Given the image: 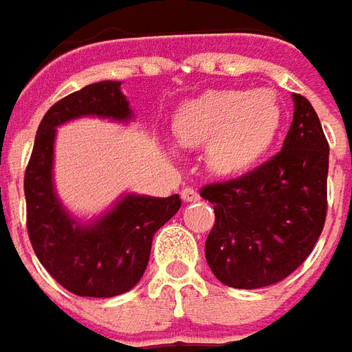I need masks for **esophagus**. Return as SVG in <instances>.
Returning a JSON list of instances; mask_svg holds the SVG:
<instances>
[{
    "instance_id": "esophagus-1",
    "label": "esophagus",
    "mask_w": 352,
    "mask_h": 352,
    "mask_svg": "<svg viewBox=\"0 0 352 352\" xmlns=\"http://www.w3.org/2000/svg\"><path fill=\"white\" fill-rule=\"evenodd\" d=\"M201 197H199V191L193 188H186L182 189V201L184 203H195V201H199Z\"/></svg>"
}]
</instances>
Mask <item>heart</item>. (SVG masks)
Here are the masks:
<instances>
[{
    "label": "heart",
    "mask_w": 352,
    "mask_h": 352,
    "mask_svg": "<svg viewBox=\"0 0 352 352\" xmlns=\"http://www.w3.org/2000/svg\"><path fill=\"white\" fill-rule=\"evenodd\" d=\"M283 124V106L269 89H220L184 102L174 134L186 148L206 146V166L218 176H239L260 163Z\"/></svg>",
    "instance_id": "1"
}]
</instances>
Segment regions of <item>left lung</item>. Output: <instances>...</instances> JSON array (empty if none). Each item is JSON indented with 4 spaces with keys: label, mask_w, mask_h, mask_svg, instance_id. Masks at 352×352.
<instances>
[{
    "label": "left lung",
    "mask_w": 352,
    "mask_h": 352,
    "mask_svg": "<svg viewBox=\"0 0 352 352\" xmlns=\"http://www.w3.org/2000/svg\"><path fill=\"white\" fill-rule=\"evenodd\" d=\"M292 100L294 119L280 153L236 180L201 189L216 214L204 256L231 288L280 283L307 260L322 233L330 148L311 102L301 94Z\"/></svg>",
    "instance_id": "1"
}]
</instances>
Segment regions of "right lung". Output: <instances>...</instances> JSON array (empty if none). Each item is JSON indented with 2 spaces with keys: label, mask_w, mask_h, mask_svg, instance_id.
<instances>
[{
  "label": "right lung",
  "mask_w": 352,
  "mask_h": 352,
  "mask_svg": "<svg viewBox=\"0 0 352 352\" xmlns=\"http://www.w3.org/2000/svg\"><path fill=\"white\" fill-rule=\"evenodd\" d=\"M81 117L131 123L134 111L121 81H98L56 102L37 129L24 174L28 235L36 256L54 280L83 298H113L140 283L151 241L180 210V195L124 193L91 220L74 216L54 188L56 129Z\"/></svg>",
  "instance_id": "add662e5"
}]
</instances>
